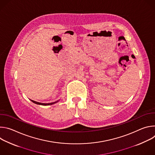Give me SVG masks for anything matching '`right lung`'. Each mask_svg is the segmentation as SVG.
I'll use <instances>...</instances> for the list:
<instances>
[{
	"label": "right lung",
	"mask_w": 155,
	"mask_h": 155,
	"mask_svg": "<svg viewBox=\"0 0 155 155\" xmlns=\"http://www.w3.org/2000/svg\"><path fill=\"white\" fill-rule=\"evenodd\" d=\"M33 103L35 104H38V105H53L54 104H56L58 102H59V100L56 101V102H51V103H48V104H44V103H40V102H36V101H34L33 100H31Z\"/></svg>",
	"instance_id": "add662e5"
}]
</instances>
